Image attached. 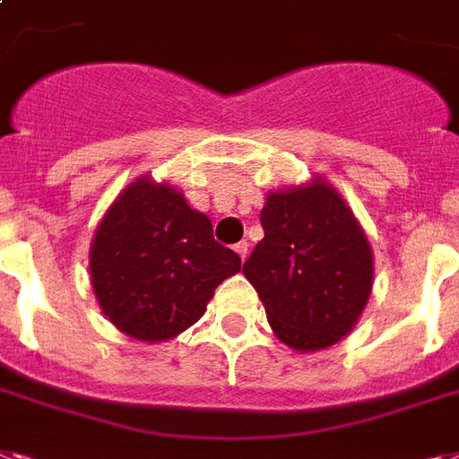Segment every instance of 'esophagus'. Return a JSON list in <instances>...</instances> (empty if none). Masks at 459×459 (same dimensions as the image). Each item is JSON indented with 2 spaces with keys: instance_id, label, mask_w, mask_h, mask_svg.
<instances>
[{
  "instance_id": "1",
  "label": "esophagus",
  "mask_w": 459,
  "mask_h": 459,
  "mask_svg": "<svg viewBox=\"0 0 459 459\" xmlns=\"http://www.w3.org/2000/svg\"><path fill=\"white\" fill-rule=\"evenodd\" d=\"M233 249H236L238 256H240L242 262H245V259H247V255H249V245H247V242H245V240L238 242V245H236V247H233Z\"/></svg>"
}]
</instances>
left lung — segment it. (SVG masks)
<instances>
[{"label":"left lung","mask_w":459,"mask_h":459,"mask_svg":"<svg viewBox=\"0 0 459 459\" xmlns=\"http://www.w3.org/2000/svg\"><path fill=\"white\" fill-rule=\"evenodd\" d=\"M264 238L242 273L282 344L320 351L351 333L372 292L370 240L351 207L323 177L268 191Z\"/></svg>","instance_id":"8db88e82"}]
</instances>
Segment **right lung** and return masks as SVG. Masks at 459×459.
Wrapping results in <instances>:
<instances>
[{
	"mask_svg": "<svg viewBox=\"0 0 459 459\" xmlns=\"http://www.w3.org/2000/svg\"><path fill=\"white\" fill-rule=\"evenodd\" d=\"M240 271V256L212 236L169 181L134 178L108 207L89 247L99 307L136 342L181 334L207 311L214 290Z\"/></svg>",
	"mask_w": 459,
	"mask_h": 459,
	"instance_id": "obj_1",
	"label": "right lung"
}]
</instances>
